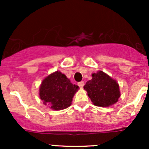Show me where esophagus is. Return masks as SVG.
<instances>
[{"instance_id":"esophagus-1","label":"esophagus","mask_w":149,"mask_h":149,"mask_svg":"<svg viewBox=\"0 0 149 149\" xmlns=\"http://www.w3.org/2000/svg\"><path fill=\"white\" fill-rule=\"evenodd\" d=\"M79 87H80V88H83V86H84V81H82L79 82Z\"/></svg>"}]
</instances>
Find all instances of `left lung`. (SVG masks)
<instances>
[{
	"label": "left lung",
	"mask_w": 149,
	"mask_h": 149,
	"mask_svg": "<svg viewBox=\"0 0 149 149\" xmlns=\"http://www.w3.org/2000/svg\"><path fill=\"white\" fill-rule=\"evenodd\" d=\"M91 76V80L86 82L84 88L92 103L96 106L107 107L118 102L120 92L117 81L102 70Z\"/></svg>",
	"instance_id": "left-lung-1"
}]
</instances>
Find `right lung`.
Returning a JSON list of instances; mask_svg holds the SVG:
<instances>
[{"mask_svg": "<svg viewBox=\"0 0 149 149\" xmlns=\"http://www.w3.org/2000/svg\"><path fill=\"white\" fill-rule=\"evenodd\" d=\"M79 86L60 71L47 76L40 86V97L44 104L49 105L54 110H61L70 106Z\"/></svg>", "mask_w": 149, "mask_h": 149, "instance_id": "obj_1", "label": "right lung"}]
</instances>
